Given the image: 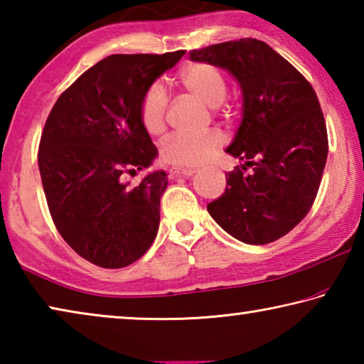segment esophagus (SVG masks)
<instances>
[{
	"label": "esophagus",
	"mask_w": 364,
	"mask_h": 364,
	"mask_svg": "<svg viewBox=\"0 0 364 364\" xmlns=\"http://www.w3.org/2000/svg\"><path fill=\"white\" fill-rule=\"evenodd\" d=\"M196 175V170L193 168H180V167H173L170 170V176L171 178H178V176H184V178H191Z\"/></svg>",
	"instance_id": "1"
}]
</instances>
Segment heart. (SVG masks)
Masks as SVG:
<instances>
[{
    "instance_id": "obj_1",
    "label": "heart",
    "mask_w": 364,
    "mask_h": 364,
    "mask_svg": "<svg viewBox=\"0 0 364 364\" xmlns=\"http://www.w3.org/2000/svg\"><path fill=\"white\" fill-rule=\"evenodd\" d=\"M180 83L194 100L217 109L226 97V82L218 69L210 64L196 63L184 67L180 73ZM165 107L167 96L160 86H152L141 102V122L144 130L156 136L165 128ZM223 146L220 133H208L205 136H171L162 147L165 162L183 168L200 167L208 162Z\"/></svg>"
}]
</instances>
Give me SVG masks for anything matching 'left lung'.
<instances>
[{"label":"left lung","mask_w":364,"mask_h":364,"mask_svg":"<svg viewBox=\"0 0 364 364\" xmlns=\"http://www.w3.org/2000/svg\"><path fill=\"white\" fill-rule=\"evenodd\" d=\"M189 59L228 70L242 93V119L226 152L244 164L226 175L225 193L207 210L237 241L273 242L306 217L321 183L328 132L315 90L255 38L194 49Z\"/></svg>","instance_id":"1"}]
</instances>
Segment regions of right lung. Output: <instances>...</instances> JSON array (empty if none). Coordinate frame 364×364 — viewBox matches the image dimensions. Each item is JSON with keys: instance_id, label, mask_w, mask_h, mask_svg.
<instances>
[{"instance_id": "1", "label": "right lung", "mask_w": 364, "mask_h": 364, "mask_svg": "<svg viewBox=\"0 0 364 364\" xmlns=\"http://www.w3.org/2000/svg\"><path fill=\"white\" fill-rule=\"evenodd\" d=\"M183 54H112L80 75L49 112L38 152L49 212L64 241L97 267H128L157 236L167 173H147L134 188L122 175L157 159L141 102Z\"/></svg>"}]
</instances>
